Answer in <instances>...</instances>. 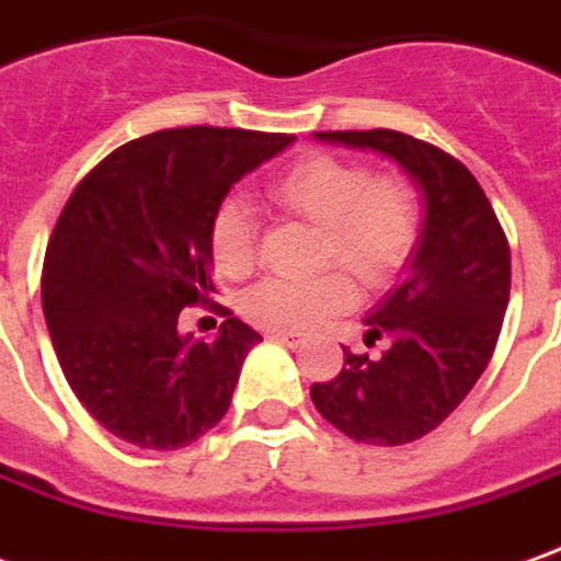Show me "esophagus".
<instances>
[{
	"label": "esophagus",
	"mask_w": 561,
	"mask_h": 561,
	"mask_svg": "<svg viewBox=\"0 0 561 561\" xmlns=\"http://www.w3.org/2000/svg\"><path fill=\"white\" fill-rule=\"evenodd\" d=\"M270 340H276V343H282V346H304V334H294V331H267Z\"/></svg>",
	"instance_id": "1"
}]
</instances>
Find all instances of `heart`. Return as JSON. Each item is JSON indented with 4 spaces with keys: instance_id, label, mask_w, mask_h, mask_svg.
Returning <instances> with one entry per match:
<instances>
[{
    "instance_id": "b5f03b06",
    "label": "heart",
    "mask_w": 561,
    "mask_h": 561,
    "mask_svg": "<svg viewBox=\"0 0 561 561\" xmlns=\"http://www.w3.org/2000/svg\"><path fill=\"white\" fill-rule=\"evenodd\" d=\"M270 203L319 227V264H343L364 285L391 282L416 249L422 213L398 175H370L358 163L307 154L267 185ZM209 254L221 276L240 279L257 264V227L240 199H225L209 218ZM355 288L343 270L309 279L270 276L242 297V316L264 331H307L346 312Z\"/></svg>"
}]
</instances>
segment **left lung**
<instances>
[{"label": "left lung", "instance_id": "left-lung-1", "mask_svg": "<svg viewBox=\"0 0 561 561\" xmlns=\"http://www.w3.org/2000/svg\"><path fill=\"white\" fill-rule=\"evenodd\" d=\"M316 139L398 160L425 197L410 270L364 321V343L386 336L389 348L379 358L343 348V370L309 389L316 410L352 440L410 444L465 401L492 358L511 300V245L471 170L437 145L398 130Z\"/></svg>", "mask_w": 561, "mask_h": 561}]
</instances>
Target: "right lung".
Instances as JSON below:
<instances>
[{
	"label": "right lung",
	"instance_id": "right-lung-1",
	"mask_svg": "<svg viewBox=\"0 0 561 561\" xmlns=\"http://www.w3.org/2000/svg\"><path fill=\"white\" fill-rule=\"evenodd\" d=\"M285 133L175 127L115 148L66 199L45 252L42 309L66 382L105 431L182 449L230 407L261 340L213 304V343L179 334V312L215 294L209 218L233 182L279 154Z\"/></svg>",
	"mask_w": 561,
	"mask_h": 561
}]
</instances>
